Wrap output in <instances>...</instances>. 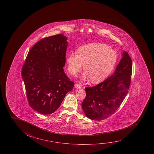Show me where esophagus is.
I'll return each instance as SVG.
<instances>
[{
	"label": "esophagus",
	"mask_w": 154,
	"mask_h": 154,
	"mask_svg": "<svg viewBox=\"0 0 154 154\" xmlns=\"http://www.w3.org/2000/svg\"><path fill=\"white\" fill-rule=\"evenodd\" d=\"M75 88H80L82 87V85L81 84L78 83H76V84L75 85Z\"/></svg>",
	"instance_id": "obj_1"
}]
</instances>
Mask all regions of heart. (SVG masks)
Wrapping results in <instances>:
<instances>
[{
	"instance_id": "heart-1",
	"label": "heart",
	"mask_w": 154,
	"mask_h": 154,
	"mask_svg": "<svg viewBox=\"0 0 154 154\" xmlns=\"http://www.w3.org/2000/svg\"><path fill=\"white\" fill-rule=\"evenodd\" d=\"M117 59L116 51L109 45L93 43L78 48L77 53H70L66 62L68 70L72 75H77L84 65L83 79L90 78L92 82L98 83L111 73Z\"/></svg>"
}]
</instances>
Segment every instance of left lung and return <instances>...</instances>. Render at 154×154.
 Instances as JSON below:
<instances>
[{"label": "left lung", "instance_id": "obj_1", "mask_svg": "<svg viewBox=\"0 0 154 154\" xmlns=\"http://www.w3.org/2000/svg\"><path fill=\"white\" fill-rule=\"evenodd\" d=\"M131 73V58L124 51L122 58L112 76L97 85L85 88L86 97L82 106L86 116L97 121L111 116L127 96Z\"/></svg>", "mask_w": 154, "mask_h": 154}]
</instances>
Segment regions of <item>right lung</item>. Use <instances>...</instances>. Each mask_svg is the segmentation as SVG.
<instances>
[{
    "label": "right lung",
    "instance_id": "right-lung-1",
    "mask_svg": "<svg viewBox=\"0 0 154 154\" xmlns=\"http://www.w3.org/2000/svg\"><path fill=\"white\" fill-rule=\"evenodd\" d=\"M67 38L62 34L43 38L29 51L21 75L28 103L42 114H51L61 105L74 82L63 70Z\"/></svg>",
    "mask_w": 154,
    "mask_h": 154
}]
</instances>
